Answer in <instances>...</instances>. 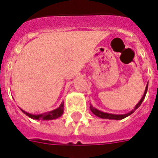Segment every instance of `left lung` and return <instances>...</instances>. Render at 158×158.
Here are the masks:
<instances>
[{
  "label": "left lung",
  "instance_id": "obj_1",
  "mask_svg": "<svg viewBox=\"0 0 158 158\" xmlns=\"http://www.w3.org/2000/svg\"><path fill=\"white\" fill-rule=\"evenodd\" d=\"M148 86V84H147V85H146V88H145L143 95V97L141 98L140 100H139V103L135 105V108H134L133 109H132L131 112H129L128 113H126V114H112V113H103V112H102V111H99V110H98L97 108H94V107H93L91 104L89 105L90 110H91L92 113H94L95 116L100 117V118H103V119H110V120H122V119H123V118H125V117H128V116H130V115L132 114V113H133L134 112H135V111L136 109H137V108H138L141 105V103H142V102H143V99H144L145 95H146V93H147Z\"/></svg>",
  "mask_w": 158,
  "mask_h": 158
}]
</instances>
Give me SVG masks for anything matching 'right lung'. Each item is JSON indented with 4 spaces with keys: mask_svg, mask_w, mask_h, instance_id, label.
I'll return each mask as SVG.
<instances>
[{
    "mask_svg": "<svg viewBox=\"0 0 158 158\" xmlns=\"http://www.w3.org/2000/svg\"><path fill=\"white\" fill-rule=\"evenodd\" d=\"M64 102H62L61 104L59 105V108H55L54 110L47 112V113H41V114H31V113H27L23 109H21L23 113L26 114L27 117H29L31 119L34 120H43V121H48V120H54L56 118H59L61 117L63 113H64Z\"/></svg>",
    "mask_w": 158,
    "mask_h": 158,
    "instance_id": "obj_1",
    "label": "right lung"
}]
</instances>
